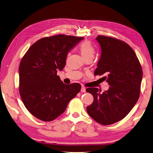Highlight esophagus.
Segmentation results:
<instances>
[{"instance_id":"1","label":"esophagus","mask_w":153,"mask_h":153,"mask_svg":"<svg viewBox=\"0 0 153 153\" xmlns=\"http://www.w3.org/2000/svg\"><path fill=\"white\" fill-rule=\"evenodd\" d=\"M81 91L82 92H85V88L84 87H82L81 88Z\"/></svg>"}]
</instances>
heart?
I'll return each mask as SVG.
<instances>
[{
  "label": "heart",
  "mask_w": 153,
  "mask_h": 153,
  "mask_svg": "<svg viewBox=\"0 0 153 153\" xmlns=\"http://www.w3.org/2000/svg\"><path fill=\"white\" fill-rule=\"evenodd\" d=\"M81 54L85 59L88 57H93L95 54L94 48L91 44L88 41L83 42L79 46Z\"/></svg>",
  "instance_id": "heart-1"
}]
</instances>
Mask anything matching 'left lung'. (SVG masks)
<instances>
[{"mask_svg": "<svg viewBox=\"0 0 153 153\" xmlns=\"http://www.w3.org/2000/svg\"><path fill=\"white\" fill-rule=\"evenodd\" d=\"M96 40L101 54L94 76L104 75L110 87L102 93L97 88L86 89L94 97L87 111L98 123L110 125L124 118L137 102L143 70L136 53L127 43L104 36H98Z\"/></svg>", "mask_w": 153, "mask_h": 153, "instance_id": "8db88e82", "label": "left lung"}]
</instances>
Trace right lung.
<instances>
[{"label": "right lung", "instance_id": "right-lung-1", "mask_svg": "<svg viewBox=\"0 0 153 153\" xmlns=\"http://www.w3.org/2000/svg\"><path fill=\"white\" fill-rule=\"evenodd\" d=\"M84 37L58 34L33 44L19 65V94L30 113L42 121L61 115L81 88L78 83L65 84L57 75L65 67L70 49Z\"/></svg>", "mask_w": 153, "mask_h": 153}]
</instances>
